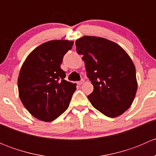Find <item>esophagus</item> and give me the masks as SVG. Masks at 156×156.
<instances>
[{
	"mask_svg": "<svg viewBox=\"0 0 156 156\" xmlns=\"http://www.w3.org/2000/svg\"><path fill=\"white\" fill-rule=\"evenodd\" d=\"M84 82V80L81 79V81H78V82H77V84H78V85H81V84H82Z\"/></svg>",
	"mask_w": 156,
	"mask_h": 156,
	"instance_id": "1",
	"label": "esophagus"
}]
</instances>
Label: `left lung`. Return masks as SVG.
I'll list each match as a JSON object with an SVG mask.
<instances>
[{"mask_svg":"<svg viewBox=\"0 0 156 156\" xmlns=\"http://www.w3.org/2000/svg\"><path fill=\"white\" fill-rule=\"evenodd\" d=\"M75 45L94 85L87 96L92 106L110 118L123 114L137 90L136 69L130 56L119 44L103 37L84 36Z\"/></svg>","mask_w":156,"mask_h":156,"instance_id":"8db88e82","label":"left lung"}]
</instances>
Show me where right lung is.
I'll list each match as a JSON object with an SVG mask.
<instances>
[{
  "label": "right lung",
  "instance_id": "add662e5",
  "mask_svg": "<svg viewBox=\"0 0 156 156\" xmlns=\"http://www.w3.org/2000/svg\"><path fill=\"white\" fill-rule=\"evenodd\" d=\"M73 44L67 40L42 44L23 64L18 78L20 100L26 109L39 120H55L69 107L76 84L64 79L66 72L60 65Z\"/></svg>",
  "mask_w": 156,
  "mask_h": 156
}]
</instances>
